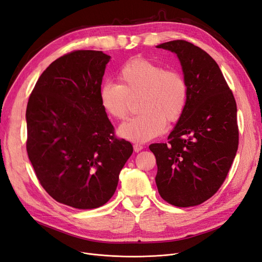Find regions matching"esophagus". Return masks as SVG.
I'll list each match as a JSON object with an SVG mask.
<instances>
[{"label":"esophagus","instance_id":"34e87169","mask_svg":"<svg viewBox=\"0 0 262 262\" xmlns=\"http://www.w3.org/2000/svg\"><path fill=\"white\" fill-rule=\"evenodd\" d=\"M142 149H143V146H141V144H139V143H135L134 144V151L135 152H139Z\"/></svg>","mask_w":262,"mask_h":262}]
</instances>
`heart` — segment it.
Masks as SVG:
<instances>
[{
	"label": "heart",
	"instance_id": "obj_1",
	"mask_svg": "<svg viewBox=\"0 0 262 262\" xmlns=\"http://www.w3.org/2000/svg\"><path fill=\"white\" fill-rule=\"evenodd\" d=\"M120 84L104 82L99 89L102 109L116 120L130 112V99L137 98L140 113L121 125L122 137L136 142L148 141L178 121L188 103L189 86L179 71L165 69L146 58H134L118 72Z\"/></svg>",
	"mask_w": 262,
	"mask_h": 262
}]
</instances>
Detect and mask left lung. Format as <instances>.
Instances as JSON below:
<instances>
[{
	"label": "left lung",
	"mask_w": 262,
	"mask_h": 262,
	"mask_svg": "<svg viewBox=\"0 0 262 262\" xmlns=\"http://www.w3.org/2000/svg\"><path fill=\"white\" fill-rule=\"evenodd\" d=\"M176 53L189 86L188 103L165 143L149 146L164 201L178 207L202 204L226 180L238 147L234 96L212 58L190 42L157 46Z\"/></svg>",
	"instance_id": "left-lung-1"
}]
</instances>
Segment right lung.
<instances>
[{
	"instance_id": "obj_1",
	"label": "right lung",
	"mask_w": 262,
	"mask_h": 262,
	"mask_svg": "<svg viewBox=\"0 0 262 262\" xmlns=\"http://www.w3.org/2000/svg\"><path fill=\"white\" fill-rule=\"evenodd\" d=\"M109 60L100 51L61 56L38 77L27 104L26 147L36 178L55 201L79 209L112 198L133 153L99 101Z\"/></svg>"
}]
</instances>
